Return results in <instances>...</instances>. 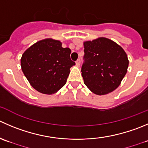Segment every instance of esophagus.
Returning a JSON list of instances; mask_svg holds the SVG:
<instances>
[{
	"label": "esophagus",
	"instance_id": "obj_1",
	"mask_svg": "<svg viewBox=\"0 0 148 148\" xmlns=\"http://www.w3.org/2000/svg\"><path fill=\"white\" fill-rule=\"evenodd\" d=\"M76 65L77 66L80 65V60L79 59H77V61H76Z\"/></svg>",
	"mask_w": 148,
	"mask_h": 148
}]
</instances>
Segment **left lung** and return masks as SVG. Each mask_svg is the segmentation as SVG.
Returning <instances> with one entry per match:
<instances>
[{"instance_id": "8db88e82", "label": "left lung", "mask_w": 148, "mask_h": 148, "mask_svg": "<svg viewBox=\"0 0 148 148\" xmlns=\"http://www.w3.org/2000/svg\"><path fill=\"white\" fill-rule=\"evenodd\" d=\"M84 47L81 71L84 84L98 95L115 90L127 74L129 60L125 51L105 38L84 42Z\"/></svg>"}]
</instances>
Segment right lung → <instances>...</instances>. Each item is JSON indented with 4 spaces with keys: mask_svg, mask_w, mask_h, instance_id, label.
<instances>
[{
    "mask_svg": "<svg viewBox=\"0 0 148 148\" xmlns=\"http://www.w3.org/2000/svg\"><path fill=\"white\" fill-rule=\"evenodd\" d=\"M71 50L61 42L45 39L36 42L23 53L21 66L32 87L43 94H53L64 87L75 62Z\"/></svg>",
    "mask_w": 148,
    "mask_h": 148,
    "instance_id": "add662e5",
    "label": "right lung"
}]
</instances>
